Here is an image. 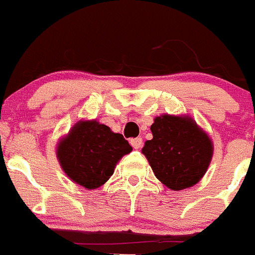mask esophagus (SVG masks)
<instances>
[{
	"instance_id": "34e87169",
	"label": "esophagus",
	"mask_w": 255,
	"mask_h": 255,
	"mask_svg": "<svg viewBox=\"0 0 255 255\" xmlns=\"http://www.w3.org/2000/svg\"><path fill=\"white\" fill-rule=\"evenodd\" d=\"M130 144H131L135 150H138V148H140L143 144V139L142 138H132V139H130Z\"/></svg>"
}]
</instances>
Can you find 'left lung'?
Returning a JSON list of instances; mask_svg holds the SVG:
<instances>
[{"instance_id": "left-lung-1", "label": "left lung", "mask_w": 255, "mask_h": 255, "mask_svg": "<svg viewBox=\"0 0 255 255\" xmlns=\"http://www.w3.org/2000/svg\"><path fill=\"white\" fill-rule=\"evenodd\" d=\"M152 139L142 152L157 180L172 190L195 185L206 173L212 157L211 139L190 117L164 115L151 125Z\"/></svg>"}]
</instances>
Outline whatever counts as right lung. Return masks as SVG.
I'll return each mask as SVG.
<instances>
[{"label":"right lung","instance_id":"add662e5","mask_svg":"<svg viewBox=\"0 0 255 255\" xmlns=\"http://www.w3.org/2000/svg\"><path fill=\"white\" fill-rule=\"evenodd\" d=\"M132 147L119 132L96 121L75 124L57 147L65 173L83 188L96 189L109 180L117 161Z\"/></svg>","mask_w":255,"mask_h":255}]
</instances>
